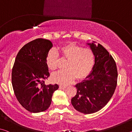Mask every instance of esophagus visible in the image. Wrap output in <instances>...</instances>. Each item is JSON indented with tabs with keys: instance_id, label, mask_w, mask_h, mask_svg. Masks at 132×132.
Instances as JSON below:
<instances>
[{
	"instance_id": "1",
	"label": "esophagus",
	"mask_w": 132,
	"mask_h": 132,
	"mask_svg": "<svg viewBox=\"0 0 132 132\" xmlns=\"http://www.w3.org/2000/svg\"><path fill=\"white\" fill-rule=\"evenodd\" d=\"M65 88H66V87H64V86H59L60 90H63V89H65Z\"/></svg>"
}]
</instances>
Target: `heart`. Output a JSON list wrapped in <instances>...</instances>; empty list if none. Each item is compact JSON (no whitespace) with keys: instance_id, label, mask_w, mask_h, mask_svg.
I'll list each match as a JSON object with an SVG mask.
<instances>
[{"instance_id":"b5f03b06","label":"heart","mask_w":132,"mask_h":132,"mask_svg":"<svg viewBox=\"0 0 132 132\" xmlns=\"http://www.w3.org/2000/svg\"><path fill=\"white\" fill-rule=\"evenodd\" d=\"M62 58L68 59L66 70L58 71L52 76L53 82L66 86L75 80L84 79L90 75L94 66L95 56L89 48H82L75 43H69L60 49ZM60 61L59 53L55 49L49 51L46 56V64L52 71L56 70Z\"/></svg>"}]
</instances>
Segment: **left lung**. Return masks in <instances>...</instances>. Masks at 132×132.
I'll list each match as a JSON object with an SVG mask.
<instances>
[{
  "mask_svg": "<svg viewBox=\"0 0 132 132\" xmlns=\"http://www.w3.org/2000/svg\"><path fill=\"white\" fill-rule=\"evenodd\" d=\"M87 45L94 53V66L86 79L75 86L77 93L71 102L80 112L90 114L101 109L112 97L118 71L113 58L101 44L93 41Z\"/></svg>",
  "mask_w": 132,
  "mask_h": 132,
  "instance_id": "obj_1",
  "label": "left lung"
}]
</instances>
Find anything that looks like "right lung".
Masks as SVG:
<instances>
[{
	"label": "right lung",
	"mask_w": 132,
	"mask_h": 132,
	"mask_svg": "<svg viewBox=\"0 0 132 132\" xmlns=\"http://www.w3.org/2000/svg\"><path fill=\"white\" fill-rule=\"evenodd\" d=\"M53 46L50 40L38 38L28 42L18 52L13 65L12 82L18 101L33 113L46 110L51 104L57 84H44L50 76L46 56Z\"/></svg>",
	"instance_id": "obj_1"
}]
</instances>
